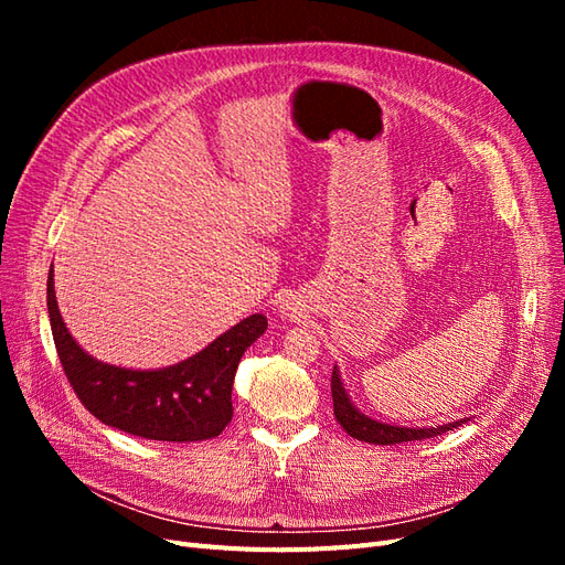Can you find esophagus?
I'll return each instance as SVG.
<instances>
[{"mask_svg":"<svg viewBox=\"0 0 565 565\" xmlns=\"http://www.w3.org/2000/svg\"><path fill=\"white\" fill-rule=\"evenodd\" d=\"M282 313H285V316H289V309H285V306H282Z\"/></svg>","mask_w":565,"mask_h":565,"instance_id":"esophagus-1","label":"esophagus"}]
</instances>
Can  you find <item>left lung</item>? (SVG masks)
<instances>
[{
    "label": "left lung",
    "mask_w": 565,
    "mask_h": 565,
    "mask_svg": "<svg viewBox=\"0 0 565 565\" xmlns=\"http://www.w3.org/2000/svg\"><path fill=\"white\" fill-rule=\"evenodd\" d=\"M332 401H334V417L337 422L344 426V431L358 440L372 443V446H393V443H407V440H424V438H434L446 431L457 429V426L465 424L467 419H457V422H448L443 426H417V429H409V426H393V424H384L372 419L367 415H363L358 409L349 393L344 388V382L339 377V370L334 365L332 370Z\"/></svg>",
    "instance_id": "obj_1"
}]
</instances>
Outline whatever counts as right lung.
Instances as JSON below:
<instances>
[{
  "mask_svg": "<svg viewBox=\"0 0 565 565\" xmlns=\"http://www.w3.org/2000/svg\"><path fill=\"white\" fill-rule=\"evenodd\" d=\"M46 306L61 365L82 405L113 429L167 443L207 440L226 429L237 363L268 328L266 316L254 313L188 361L129 370L96 361L67 332L56 303L54 268L46 280Z\"/></svg>",
  "mask_w": 565,
  "mask_h": 565,
  "instance_id": "obj_1",
  "label": "right lung"
}]
</instances>
